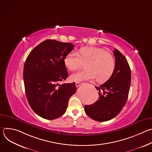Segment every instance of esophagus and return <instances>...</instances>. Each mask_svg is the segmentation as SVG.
<instances>
[{
  "label": "esophagus",
  "instance_id": "obj_1",
  "mask_svg": "<svg viewBox=\"0 0 152 152\" xmlns=\"http://www.w3.org/2000/svg\"><path fill=\"white\" fill-rule=\"evenodd\" d=\"M82 84V82H76V86H77V87H79V86H80Z\"/></svg>",
  "mask_w": 152,
  "mask_h": 152
}]
</instances>
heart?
I'll list each match as a JSON object with an SVG mask.
<instances>
[{"label": "heart", "mask_w": 152, "mask_h": 152, "mask_svg": "<svg viewBox=\"0 0 152 152\" xmlns=\"http://www.w3.org/2000/svg\"><path fill=\"white\" fill-rule=\"evenodd\" d=\"M85 63V70L72 75V81L80 82L92 80L96 77L97 82H104L113 76L115 69L113 56L99 48H81L77 52H69L64 59L65 66L71 71L80 68Z\"/></svg>", "instance_id": "obj_1"}]
</instances>
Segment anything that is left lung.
<instances>
[{"mask_svg":"<svg viewBox=\"0 0 152 152\" xmlns=\"http://www.w3.org/2000/svg\"><path fill=\"white\" fill-rule=\"evenodd\" d=\"M115 69L105 83L95 86L99 97L92 104L85 105L84 110L91 118L106 121L116 117L125 106L131 82V71L125 56L117 49L114 50Z\"/></svg>","mask_w":152,"mask_h":152,"instance_id":"obj_1","label":"left lung"}]
</instances>
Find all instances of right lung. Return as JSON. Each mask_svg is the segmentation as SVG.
I'll return each mask as SVG.
<instances>
[{
  "mask_svg": "<svg viewBox=\"0 0 152 152\" xmlns=\"http://www.w3.org/2000/svg\"><path fill=\"white\" fill-rule=\"evenodd\" d=\"M74 48L70 42L46 39L27 57L23 68L26 96L32 110L41 117L54 120L66 111L76 91L75 82L59 84L68 77L64 59Z\"/></svg>",
  "mask_w": 152,
  "mask_h": 152,
  "instance_id": "1",
  "label": "right lung"
}]
</instances>
